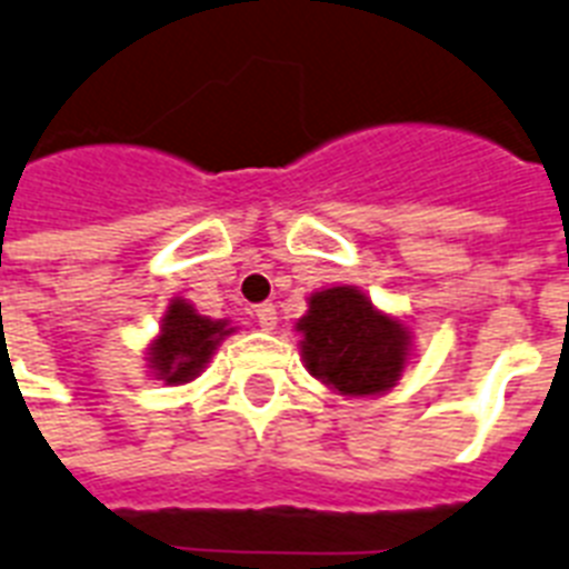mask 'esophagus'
I'll return each mask as SVG.
<instances>
[{"instance_id": "34e87169", "label": "esophagus", "mask_w": 569, "mask_h": 569, "mask_svg": "<svg viewBox=\"0 0 569 569\" xmlns=\"http://www.w3.org/2000/svg\"><path fill=\"white\" fill-rule=\"evenodd\" d=\"M256 319H258V326L264 328V331H273V328H276V305H270V302L258 305Z\"/></svg>"}]
</instances>
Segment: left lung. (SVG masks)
Instances as JSON below:
<instances>
[{
	"instance_id": "left-lung-1",
	"label": "left lung",
	"mask_w": 569,
	"mask_h": 569,
	"mask_svg": "<svg viewBox=\"0 0 569 569\" xmlns=\"http://www.w3.org/2000/svg\"><path fill=\"white\" fill-rule=\"evenodd\" d=\"M296 331L305 369L337 396H383L401 380L412 355L410 326L378 311L351 284L311 293Z\"/></svg>"
}]
</instances>
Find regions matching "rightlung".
Returning a JSON list of instances; mask_svg holds the SVG:
<instances>
[{"label":"right lung","mask_w":569,"mask_h":569,"mask_svg":"<svg viewBox=\"0 0 569 569\" xmlns=\"http://www.w3.org/2000/svg\"><path fill=\"white\" fill-rule=\"evenodd\" d=\"M229 319H211L197 313V308L186 299H171L168 311L159 322V335L148 346V369L166 387L189 383L203 372L214 349L232 335Z\"/></svg>","instance_id":"add662e5"}]
</instances>
